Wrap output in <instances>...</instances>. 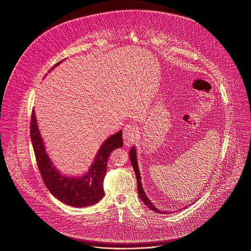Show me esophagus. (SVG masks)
Instances as JSON below:
<instances>
[{
  "label": "esophagus",
  "instance_id": "obj_1",
  "mask_svg": "<svg viewBox=\"0 0 251 251\" xmlns=\"http://www.w3.org/2000/svg\"><path fill=\"white\" fill-rule=\"evenodd\" d=\"M137 137V127L134 125H126L124 128V141L125 144L129 146Z\"/></svg>",
  "mask_w": 251,
  "mask_h": 251
}]
</instances>
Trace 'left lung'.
Returning a JSON list of instances; mask_svg holds the SVG:
<instances>
[{
    "instance_id": "obj_1",
    "label": "left lung",
    "mask_w": 251,
    "mask_h": 251,
    "mask_svg": "<svg viewBox=\"0 0 251 251\" xmlns=\"http://www.w3.org/2000/svg\"><path fill=\"white\" fill-rule=\"evenodd\" d=\"M129 159H130V162H131V165L132 167L134 169V172H135V175H136V179H137V189H138V195H139V198L140 200L145 203L146 206H148L151 210L157 212V213H164V214H167L168 212L167 211H163V210H160L158 209L152 202L151 201L148 199V197L145 195V192L143 190V187H142V184H141V177H140V171H139V168H138V164H137V157H136V150H135V147L133 146L130 151H129Z\"/></svg>"
}]
</instances>
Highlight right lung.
<instances>
[{
    "label": "right lung",
    "instance_id": "1",
    "mask_svg": "<svg viewBox=\"0 0 251 251\" xmlns=\"http://www.w3.org/2000/svg\"><path fill=\"white\" fill-rule=\"evenodd\" d=\"M59 63L61 61L56 63L52 68ZM30 135L43 181L48 190L57 200L74 207H85L95 204L103 198V182L107 172L108 158L113 150L123 146L122 130L111 135L103 142L89 169L83 176L78 177H70L62 174L50 161L38 128L34 110L31 116Z\"/></svg>",
    "mask_w": 251,
    "mask_h": 251
}]
</instances>
